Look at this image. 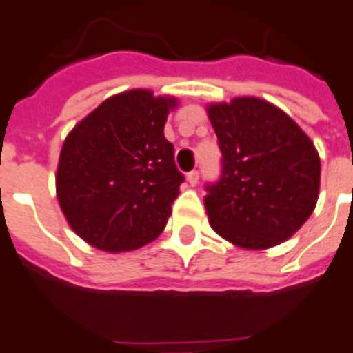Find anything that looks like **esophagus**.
<instances>
[{"instance_id": "1", "label": "esophagus", "mask_w": 353, "mask_h": 353, "mask_svg": "<svg viewBox=\"0 0 353 353\" xmlns=\"http://www.w3.org/2000/svg\"><path fill=\"white\" fill-rule=\"evenodd\" d=\"M188 182H190V185L199 184V171H191V173H188Z\"/></svg>"}]
</instances>
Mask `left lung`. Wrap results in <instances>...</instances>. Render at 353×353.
<instances>
[{
  "label": "left lung",
  "mask_w": 353,
  "mask_h": 353,
  "mask_svg": "<svg viewBox=\"0 0 353 353\" xmlns=\"http://www.w3.org/2000/svg\"><path fill=\"white\" fill-rule=\"evenodd\" d=\"M222 153L221 180L208 185L205 213L215 233L244 250L288 241L314 213L321 159L292 118L255 97L210 103Z\"/></svg>",
  "instance_id": "left-lung-1"
}]
</instances>
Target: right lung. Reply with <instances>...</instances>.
Listing matches in <instances>:
<instances>
[{"label": "right lung", "instance_id": "add662e5", "mask_svg": "<svg viewBox=\"0 0 353 353\" xmlns=\"http://www.w3.org/2000/svg\"><path fill=\"white\" fill-rule=\"evenodd\" d=\"M174 97L131 89L107 98L61 145L56 196L70 230L92 248L132 252L153 242L171 216L184 174L163 137Z\"/></svg>", "mask_w": 353, "mask_h": 353}]
</instances>
